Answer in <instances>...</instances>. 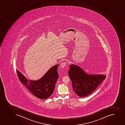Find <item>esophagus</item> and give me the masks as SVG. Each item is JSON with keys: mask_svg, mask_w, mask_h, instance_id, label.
<instances>
[{"mask_svg": "<svg viewBox=\"0 0 125 125\" xmlns=\"http://www.w3.org/2000/svg\"><path fill=\"white\" fill-rule=\"evenodd\" d=\"M67 65V62H62L61 63V66L62 67V68H63L65 67H66V66Z\"/></svg>", "mask_w": 125, "mask_h": 125, "instance_id": "obj_1", "label": "esophagus"}]
</instances>
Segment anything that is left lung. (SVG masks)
<instances>
[{"label":"left lung","mask_w":125,"mask_h":125,"mask_svg":"<svg viewBox=\"0 0 125 125\" xmlns=\"http://www.w3.org/2000/svg\"><path fill=\"white\" fill-rule=\"evenodd\" d=\"M68 75L72 81L73 89L79 97L89 95L105 79L106 75L87 74L78 66L71 65Z\"/></svg>","instance_id":"left-lung-1"}]
</instances>
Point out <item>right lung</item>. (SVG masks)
<instances>
[{
  "label": "right lung",
  "instance_id": "1",
  "mask_svg": "<svg viewBox=\"0 0 125 125\" xmlns=\"http://www.w3.org/2000/svg\"><path fill=\"white\" fill-rule=\"evenodd\" d=\"M58 66L51 68L41 79L35 81L28 80L18 70L17 73L20 82L34 95L40 99H47L53 93L59 77L57 71Z\"/></svg>",
  "mask_w": 125,
  "mask_h": 125
}]
</instances>
